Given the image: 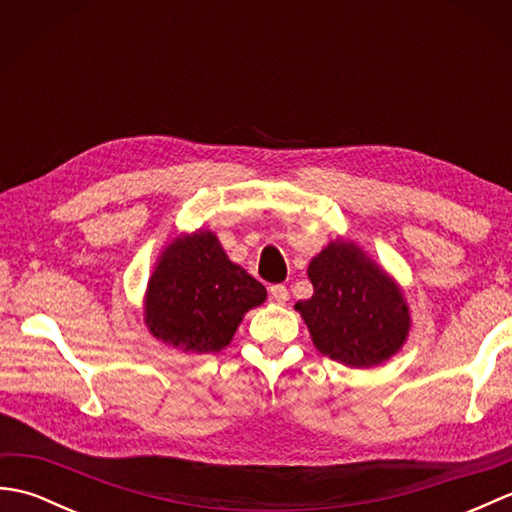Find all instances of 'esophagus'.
I'll list each match as a JSON object with an SVG mask.
<instances>
[{"label":"esophagus","instance_id":"obj_1","mask_svg":"<svg viewBox=\"0 0 512 512\" xmlns=\"http://www.w3.org/2000/svg\"><path fill=\"white\" fill-rule=\"evenodd\" d=\"M270 299H273L275 303H279V306H284V303L290 299V295H288V288H286V286H281V284L270 286Z\"/></svg>","mask_w":512,"mask_h":512}]
</instances>
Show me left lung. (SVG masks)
<instances>
[{
    "label": "left lung",
    "mask_w": 512,
    "mask_h": 512,
    "mask_svg": "<svg viewBox=\"0 0 512 512\" xmlns=\"http://www.w3.org/2000/svg\"><path fill=\"white\" fill-rule=\"evenodd\" d=\"M308 277L314 295L295 310L321 354L347 367H374L407 341L405 295L363 248L343 239L330 242L310 262Z\"/></svg>",
    "instance_id": "obj_1"
}]
</instances>
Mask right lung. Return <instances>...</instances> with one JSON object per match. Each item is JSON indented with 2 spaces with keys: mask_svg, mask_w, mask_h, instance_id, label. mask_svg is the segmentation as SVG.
Returning <instances> with one entry per match:
<instances>
[{
  "mask_svg": "<svg viewBox=\"0 0 512 512\" xmlns=\"http://www.w3.org/2000/svg\"><path fill=\"white\" fill-rule=\"evenodd\" d=\"M266 288L226 257L211 231L182 235L162 250L145 295V323L182 352H220Z\"/></svg>",
  "mask_w": 512,
  "mask_h": 512,
  "instance_id": "1",
  "label": "right lung"
}]
</instances>
